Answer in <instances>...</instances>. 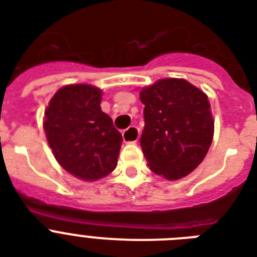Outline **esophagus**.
Returning <instances> with one entry per match:
<instances>
[{
    "label": "esophagus",
    "instance_id": "1",
    "mask_svg": "<svg viewBox=\"0 0 257 257\" xmlns=\"http://www.w3.org/2000/svg\"><path fill=\"white\" fill-rule=\"evenodd\" d=\"M140 137V131L137 126H129L122 132V139L125 143H136Z\"/></svg>",
    "mask_w": 257,
    "mask_h": 257
}]
</instances>
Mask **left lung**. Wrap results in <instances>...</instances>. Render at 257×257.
Here are the masks:
<instances>
[{"label":"left lung","instance_id":"obj_1","mask_svg":"<svg viewBox=\"0 0 257 257\" xmlns=\"http://www.w3.org/2000/svg\"><path fill=\"white\" fill-rule=\"evenodd\" d=\"M144 131L140 144L151 171L167 180L189 175L213 139L208 96L183 78H163L143 88Z\"/></svg>","mask_w":257,"mask_h":257}]
</instances>
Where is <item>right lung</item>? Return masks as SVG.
<instances>
[{
	"mask_svg": "<svg viewBox=\"0 0 257 257\" xmlns=\"http://www.w3.org/2000/svg\"><path fill=\"white\" fill-rule=\"evenodd\" d=\"M102 93L86 84L58 89L45 110L44 129L58 164L84 181L116 168L122 136L101 110Z\"/></svg>",
	"mask_w": 257,
	"mask_h": 257,
	"instance_id": "add662e5",
	"label": "right lung"
}]
</instances>
